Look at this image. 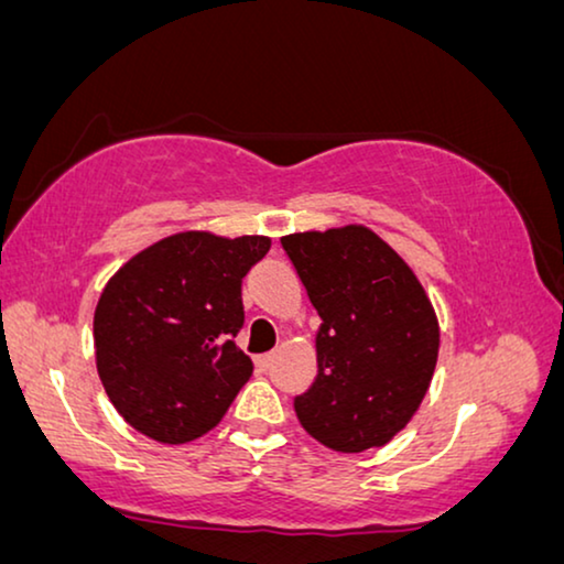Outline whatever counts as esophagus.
<instances>
[{"label": "esophagus", "mask_w": 564, "mask_h": 564, "mask_svg": "<svg viewBox=\"0 0 564 564\" xmlns=\"http://www.w3.org/2000/svg\"><path fill=\"white\" fill-rule=\"evenodd\" d=\"M256 365H258V369H263V372H265V369L273 365V355H260V357L256 359Z\"/></svg>", "instance_id": "34e87169"}]
</instances>
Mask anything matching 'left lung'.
I'll return each mask as SVG.
<instances>
[{"mask_svg": "<svg viewBox=\"0 0 564 564\" xmlns=\"http://www.w3.org/2000/svg\"><path fill=\"white\" fill-rule=\"evenodd\" d=\"M322 316L318 372L293 400L308 435L341 453L384 445L423 402L438 362V318L423 285L362 225L281 238Z\"/></svg>", "mask_w": 564, "mask_h": 564, "instance_id": "1", "label": "left lung"}]
</instances>
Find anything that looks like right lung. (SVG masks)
<instances>
[{
    "mask_svg": "<svg viewBox=\"0 0 564 564\" xmlns=\"http://www.w3.org/2000/svg\"><path fill=\"white\" fill-rule=\"evenodd\" d=\"M271 250L263 235L180 232L133 256L100 293L96 367L108 400L139 433L187 443L220 423L253 375L235 336L242 279Z\"/></svg>",
    "mask_w": 564,
    "mask_h": 564,
    "instance_id": "obj_1",
    "label": "right lung"
}]
</instances>
